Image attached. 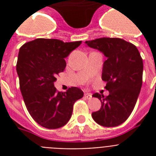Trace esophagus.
Returning a JSON list of instances; mask_svg holds the SVG:
<instances>
[{"label":"esophagus","mask_w":156,"mask_h":156,"mask_svg":"<svg viewBox=\"0 0 156 156\" xmlns=\"http://www.w3.org/2000/svg\"><path fill=\"white\" fill-rule=\"evenodd\" d=\"M85 98H87V100H90L91 98H92V95L91 94H89V93H86L85 95H84Z\"/></svg>","instance_id":"esophagus-1"}]
</instances>
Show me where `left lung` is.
I'll return each mask as SVG.
<instances>
[{
	"label": "left lung",
	"mask_w": 156,
	"mask_h": 156,
	"mask_svg": "<svg viewBox=\"0 0 156 156\" xmlns=\"http://www.w3.org/2000/svg\"><path fill=\"white\" fill-rule=\"evenodd\" d=\"M85 44L107 57L103 65L102 80L107 82L105 88L109 95H93L101 101V108L91 116L100 126H119L130 116L140 93L143 59L136 46L119 38H100Z\"/></svg>",
	"instance_id": "8db88e82"
}]
</instances>
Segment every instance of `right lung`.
<instances>
[{
  "instance_id": "obj_1",
  "label": "right lung",
  "mask_w": 156,
  "mask_h": 156,
  "mask_svg": "<svg viewBox=\"0 0 156 156\" xmlns=\"http://www.w3.org/2000/svg\"><path fill=\"white\" fill-rule=\"evenodd\" d=\"M81 44L36 39L19 49L16 70L21 93L30 116L44 128L65 126L72 116L73 104L83 96L78 87L57 92L54 87L56 75L66 68L65 58Z\"/></svg>"
}]
</instances>
